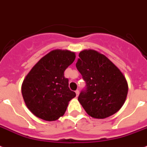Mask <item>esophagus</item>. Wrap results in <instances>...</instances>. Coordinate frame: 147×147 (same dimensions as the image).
Masks as SVG:
<instances>
[{
    "label": "esophagus",
    "instance_id": "1",
    "mask_svg": "<svg viewBox=\"0 0 147 147\" xmlns=\"http://www.w3.org/2000/svg\"><path fill=\"white\" fill-rule=\"evenodd\" d=\"M75 93H76V96H78L79 95V93H80V92H79V90H76L75 91Z\"/></svg>",
    "mask_w": 147,
    "mask_h": 147
}]
</instances>
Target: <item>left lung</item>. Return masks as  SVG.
<instances>
[{"label":"left lung","mask_w":147,"mask_h":147,"mask_svg":"<svg viewBox=\"0 0 147 147\" xmlns=\"http://www.w3.org/2000/svg\"><path fill=\"white\" fill-rule=\"evenodd\" d=\"M76 67L86 82L78 101L89 116L105 119L125 103L128 92L126 78L106 56L93 50L79 53Z\"/></svg>","instance_id":"1"}]
</instances>
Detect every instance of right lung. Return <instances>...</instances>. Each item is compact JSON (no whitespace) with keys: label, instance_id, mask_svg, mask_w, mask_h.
<instances>
[{"label":"right lung","instance_id":"add662e5","mask_svg":"<svg viewBox=\"0 0 147 147\" xmlns=\"http://www.w3.org/2000/svg\"><path fill=\"white\" fill-rule=\"evenodd\" d=\"M75 59V53L55 50L31 69L22 85V94L31 113L45 121H55L65 113L76 96L69 88L64 71Z\"/></svg>","mask_w":147,"mask_h":147}]
</instances>
